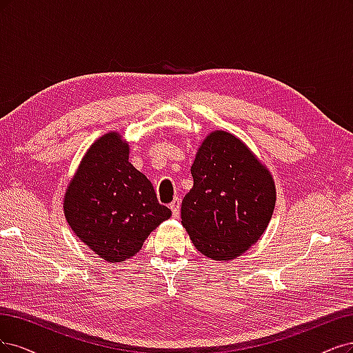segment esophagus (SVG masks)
<instances>
[{
  "instance_id": "34e87169",
  "label": "esophagus",
  "mask_w": 353,
  "mask_h": 353,
  "mask_svg": "<svg viewBox=\"0 0 353 353\" xmlns=\"http://www.w3.org/2000/svg\"><path fill=\"white\" fill-rule=\"evenodd\" d=\"M170 208H172V212H173V217H179L180 215V201L179 198H176L172 203H170Z\"/></svg>"
}]
</instances>
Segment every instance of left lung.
Instances as JSON below:
<instances>
[{
  "mask_svg": "<svg viewBox=\"0 0 353 353\" xmlns=\"http://www.w3.org/2000/svg\"><path fill=\"white\" fill-rule=\"evenodd\" d=\"M181 202V224L201 254L230 261L263 236L276 207L271 173L234 134L215 130L201 143Z\"/></svg>",
  "mask_w": 353,
  "mask_h": 353,
  "instance_id": "8db88e82",
  "label": "left lung"
}]
</instances>
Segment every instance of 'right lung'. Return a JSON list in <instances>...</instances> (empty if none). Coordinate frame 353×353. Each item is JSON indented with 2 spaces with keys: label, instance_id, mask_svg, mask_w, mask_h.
<instances>
[{
  "label": "right lung",
  "instance_id": "obj_1",
  "mask_svg": "<svg viewBox=\"0 0 353 353\" xmlns=\"http://www.w3.org/2000/svg\"><path fill=\"white\" fill-rule=\"evenodd\" d=\"M64 215L74 234L107 263L136 255L172 211L152 183L129 163V145L117 132L97 139L64 195Z\"/></svg>",
  "mask_w": 353,
  "mask_h": 353
}]
</instances>
